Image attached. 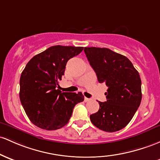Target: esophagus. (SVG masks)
Wrapping results in <instances>:
<instances>
[{"label": "esophagus", "instance_id": "34e87169", "mask_svg": "<svg viewBox=\"0 0 160 160\" xmlns=\"http://www.w3.org/2000/svg\"><path fill=\"white\" fill-rule=\"evenodd\" d=\"M84 101H85V102H89V101H90V99L85 97V98H84Z\"/></svg>", "mask_w": 160, "mask_h": 160}]
</instances>
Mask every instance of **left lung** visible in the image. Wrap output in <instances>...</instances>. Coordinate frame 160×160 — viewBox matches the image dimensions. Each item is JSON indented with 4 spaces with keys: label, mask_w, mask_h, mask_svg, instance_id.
Here are the masks:
<instances>
[{
    "label": "left lung",
    "mask_w": 160,
    "mask_h": 160,
    "mask_svg": "<svg viewBox=\"0 0 160 160\" xmlns=\"http://www.w3.org/2000/svg\"><path fill=\"white\" fill-rule=\"evenodd\" d=\"M98 81L108 87L107 101L90 115L93 125L106 132L124 128L131 122L142 99L141 80L131 61L106 48H84Z\"/></svg>",
    "instance_id": "obj_1"
}]
</instances>
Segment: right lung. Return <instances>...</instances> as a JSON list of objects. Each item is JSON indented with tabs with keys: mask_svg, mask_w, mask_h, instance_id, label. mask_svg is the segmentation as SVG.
Listing matches in <instances>:
<instances>
[{
	"mask_svg": "<svg viewBox=\"0 0 160 160\" xmlns=\"http://www.w3.org/2000/svg\"><path fill=\"white\" fill-rule=\"evenodd\" d=\"M83 47L55 45L35 55L21 73L20 99L32 124L42 129L61 128L69 122L74 106L84 100L82 92H61L58 81L69 59Z\"/></svg>",
	"mask_w": 160,
	"mask_h": 160,
	"instance_id": "right-lung-1",
	"label": "right lung"
}]
</instances>
